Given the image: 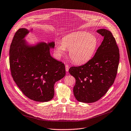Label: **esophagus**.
Returning a JSON list of instances; mask_svg holds the SVG:
<instances>
[{"instance_id":"obj_1","label":"esophagus","mask_w":131,"mask_h":131,"mask_svg":"<svg viewBox=\"0 0 131 131\" xmlns=\"http://www.w3.org/2000/svg\"><path fill=\"white\" fill-rule=\"evenodd\" d=\"M65 69H66V71H68V70H69V66H68V65L66 64L65 65Z\"/></svg>"}]
</instances>
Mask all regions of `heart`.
I'll return each mask as SVG.
<instances>
[{
    "label": "heart",
    "mask_w": 131,
    "mask_h": 131,
    "mask_svg": "<svg viewBox=\"0 0 131 131\" xmlns=\"http://www.w3.org/2000/svg\"><path fill=\"white\" fill-rule=\"evenodd\" d=\"M99 44L97 37L85 32L70 34L56 46V52L59 56L64 54L66 50L69 51L70 60L74 63L82 64L88 62L95 53Z\"/></svg>",
    "instance_id": "obj_1"
}]
</instances>
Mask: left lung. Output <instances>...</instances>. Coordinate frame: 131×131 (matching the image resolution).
Segmentation results:
<instances>
[{
	"label": "left lung",
	"instance_id": "left-lung-1",
	"mask_svg": "<svg viewBox=\"0 0 131 131\" xmlns=\"http://www.w3.org/2000/svg\"><path fill=\"white\" fill-rule=\"evenodd\" d=\"M97 32L104 37L94 57L85 64L69 69L76 79L73 89L76 100L85 103L97 101L113 84L117 73L120 54L113 34L105 29Z\"/></svg>",
	"mask_w": 131,
	"mask_h": 131
}]
</instances>
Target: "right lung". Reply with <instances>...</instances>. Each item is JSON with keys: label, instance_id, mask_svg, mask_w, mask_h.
I'll use <instances>...</instances> for the list:
<instances>
[{"label": "right lung", "instance_id": "obj_1", "mask_svg": "<svg viewBox=\"0 0 131 131\" xmlns=\"http://www.w3.org/2000/svg\"><path fill=\"white\" fill-rule=\"evenodd\" d=\"M29 32L20 28L15 34L10 48L9 63L12 77L23 94L40 102L51 100L55 83L66 73L64 64L53 58L50 48L54 42L30 46L24 39Z\"/></svg>", "mask_w": 131, "mask_h": 131}]
</instances>
